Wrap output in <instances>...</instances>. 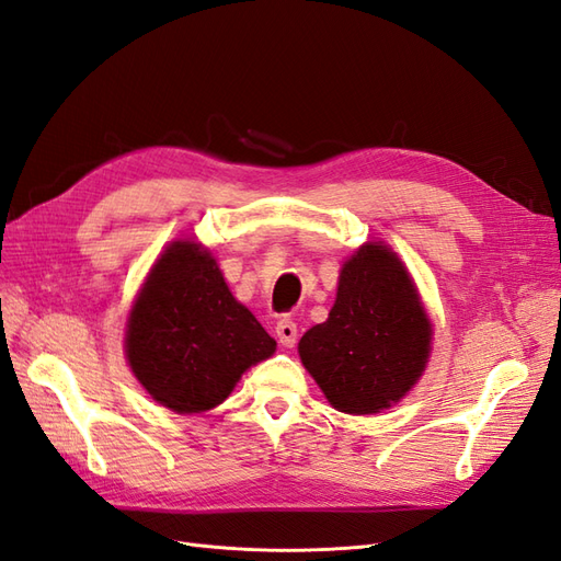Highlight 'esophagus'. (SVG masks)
Wrapping results in <instances>:
<instances>
[{"label":"esophagus","mask_w":561,"mask_h":561,"mask_svg":"<svg viewBox=\"0 0 561 561\" xmlns=\"http://www.w3.org/2000/svg\"><path fill=\"white\" fill-rule=\"evenodd\" d=\"M275 332H277V339H279V343H282L284 348H291L294 343H296V339H298V327L289 318H282L277 322V327H275Z\"/></svg>","instance_id":"1"}]
</instances>
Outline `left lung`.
<instances>
[{"mask_svg": "<svg viewBox=\"0 0 561 561\" xmlns=\"http://www.w3.org/2000/svg\"><path fill=\"white\" fill-rule=\"evenodd\" d=\"M431 324L403 263L367 243L343 265L327 322L298 343L327 400L348 414L391 408L422 377Z\"/></svg>", "mask_w": 561, "mask_h": 561, "instance_id": "left-lung-1", "label": "left lung"}]
</instances>
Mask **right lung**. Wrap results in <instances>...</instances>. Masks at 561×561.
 <instances>
[{"label": "right lung", "mask_w": 561, "mask_h": 561, "mask_svg": "<svg viewBox=\"0 0 561 561\" xmlns=\"http://www.w3.org/2000/svg\"><path fill=\"white\" fill-rule=\"evenodd\" d=\"M275 339L229 294L208 251L175 241L158 257L127 322V360L158 403L206 412L232 393Z\"/></svg>", "instance_id": "1"}]
</instances>
